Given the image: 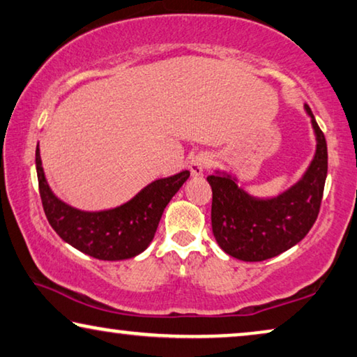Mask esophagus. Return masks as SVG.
Returning <instances> with one entry per match:
<instances>
[{
  "label": "esophagus",
  "instance_id": "esophagus-1",
  "mask_svg": "<svg viewBox=\"0 0 357 357\" xmlns=\"http://www.w3.org/2000/svg\"><path fill=\"white\" fill-rule=\"evenodd\" d=\"M210 165H211L210 157L205 155V153H199V155H194L189 160V169L190 173H192V176L199 178V176H204L205 169L208 168Z\"/></svg>",
  "mask_w": 357,
  "mask_h": 357
}]
</instances>
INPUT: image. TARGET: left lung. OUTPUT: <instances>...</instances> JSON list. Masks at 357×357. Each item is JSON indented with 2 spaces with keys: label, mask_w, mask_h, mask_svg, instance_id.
I'll use <instances>...</instances> for the list:
<instances>
[{
  "label": "left lung",
  "mask_w": 357,
  "mask_h": 357,
  "mask_svg": "<svg viewBox=\"0 0 357 357\" xmlns=\"http://www.w3.org/2000/svg\"><path fill=\"white\" fill-rule=\"evenodd\" d=\"M316 153L303 178L273 199H258L238 188L231 174L206 178L211 190V227L218 245L242 261H264L296 245L314 225L327 178V142L311 109Z\"/></svg>",
  "instance_id": "8db88e82"
}]
</instances>
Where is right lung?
Listing matches in <instances>:
<instances>
[{"instance_id":"obj_1","label":"right lung","mask_w":357,"mask_h":357,"mask_svg":"<svg viewBox=\"0 0 357 357\" xmlns=\"http://www.w3.org/2000/svg\"><path fill=\"white\" fill-rule=\"evenodd\" d=\"M35 162L43 210L52 229L79 252L104 261L135 258L144 252L155 236L165 206L190 174L184 169L174 176L153 181L116 208L83 211L67 205L52 192L43 172L38 146Z\"/></svg>"}]
</instances>
